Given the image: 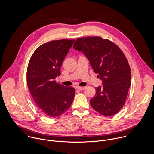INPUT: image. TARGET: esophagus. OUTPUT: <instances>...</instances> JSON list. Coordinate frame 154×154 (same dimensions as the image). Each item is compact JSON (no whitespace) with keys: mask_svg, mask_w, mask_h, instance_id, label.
<instances>
[{"mask_svg":"<svg viewBox=\"0 0 154 154\" xmlns=\"http://www.w3.org/2000/svg\"><path fill=\"white\" fill-rule=\"evenodd\" d=\"M77 89H79V90L82 91V90H83V89H85V87H77Z\"/></svg>","mask_w":154,"mask_h":154,"instance_id":"esophagus-1","label":"esophagus"}]
</instances>
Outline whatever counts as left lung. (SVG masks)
<instances>
[{"mask_svg":"<svg viewBox=\"0 0 154 154\" xmlns=\"http://www.w3.org/2000/svg\"><path fill=\"white\" fill-rule=\"evenodd\" d=\"M73 47L82 51L102 80L103 86L95 88L91 106L101 115L116 114L124 106L131 81L130 66L124 53L111 40L97 36L79 38Z\"/></svg>","mask_w":154,"mask_h":154,"instance_id":"1","label":"left lung"}]
</instances>
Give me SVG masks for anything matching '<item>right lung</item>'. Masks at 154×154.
I'll return each mask as SVG.
<instances>
[{
    "label": "right lung",
    "instance_id": "add662e5",
    "mask_svg": "<svg viewBox=\"0 0 154 154\" xmlns=\"http://www.w3.org/2000/svg\"><path fill=\"white\" fill-rule=\"evenodd\" d=\"M74 39L50 41L39 46L30 58L26 72L29 92L38 108L47 117L56 118L71 106L73 87H65L55 79L60 75L63 61Z\"/></svg>",
    "mask_w": 154,
    "mask_h": 154
}]
</instances>
